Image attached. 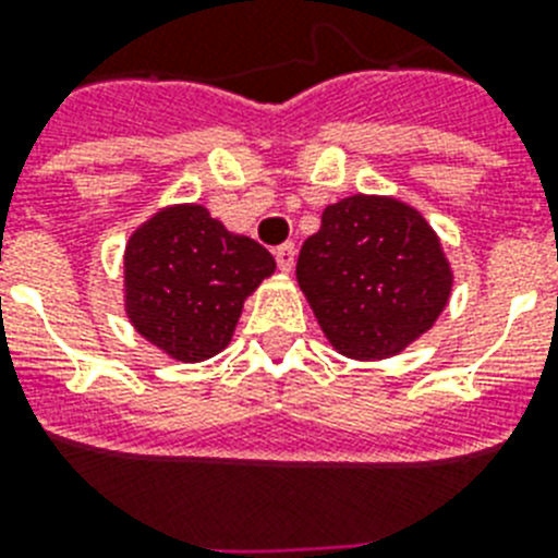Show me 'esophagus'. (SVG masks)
I'll return each instance as SVG.
<instances>
[{"label": "esophagus", "instance_id": "34e87169", "mask_svg": "<svg viewBox=\"0 0 558 558\" xmlns=\"http://www.w3.org/2000/svg\"><path fill=\"white\" fill-rule=\"evenodd\" d=\"M274 254H276V265L290 274V270H293V265H295V245L293 243H282L279 248L274 251Z\"/></svg>", "mask_w": 558, "mask_h": 558}]
</instances>
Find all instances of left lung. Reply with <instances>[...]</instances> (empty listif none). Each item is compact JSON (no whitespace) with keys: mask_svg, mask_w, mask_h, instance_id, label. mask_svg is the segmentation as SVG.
<instances>
[{"mask_svg":"<svg viewBox=\"0 0 558 558\" xmlns=\"http://www.w3.org/2000/svg\"><path fill=\"white\" fill-rule=\"evenodd\" d=\"M299 288L340 354L383 360L425 332L450 299L436 231L411 206L352 195L327 206L295 263Z\"/></svg>","mask_w":558,"mask_h":558,"instance_id":"left-lung-1","label":"left lung"}]
</instances>
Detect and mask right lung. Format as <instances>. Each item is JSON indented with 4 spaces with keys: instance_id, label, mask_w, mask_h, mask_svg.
Instances as JSON below:
<instances>
[{
    "instance_id": "right-lung-1",
    "label": "right lung",
    "mask_w": 558,
    "mask_h": 558,
    "mask_svg": "<svg viewBox=\"0 0 558 558\" xmlns=\"http://www.w3.org/2000/svg\"><path fill=\"white\" fill-rule=\"evenodd\" d=\"M274 268L268 248L204 206L165 209L128 240V318L170 357L198 363L226 349L245 295Z\"/></svg>"
}]
</instances>
